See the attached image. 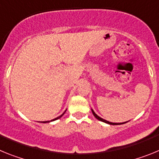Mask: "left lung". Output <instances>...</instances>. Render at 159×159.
<instances>
[{"mask_svg":"<svg viewBox=\"0 0 159 159\" xmlns=\"http://www.w3.org/2000/svg\"><path fill=\"white\" fill-rule=\"evenodd\" d=\"M92 113H93L94 116H95V117L97 119H99V120H100V121H102V122H104V123H108V124H111V125H120V124H123V123H111V122L107 121V120H105V119H102V118L99 117V116H97L96 114H95V112H94V111H93V110H92Z\"/></svg>","mask_w":159,"mask_h":159,"instance_id":"1","label":"left lung"}]
</instances>
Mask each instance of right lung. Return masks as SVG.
<instances>
[{"instance_id":"obj_1","label":"right lung","mask_w":159,"mask_h":159,"mask_svg":"<svg viewBox=\"0 0 159 159\" xmlns=\"http://www.w3.org/2000/svg\"><path fill=\"white\" fill-rule=\"evenodd\" d=\"M65 111H64V113H63L62 115H61V116H59V117H57V118H56V119H52V120H51V121H54V120H57V119H60V118H61V117H62V116H64V114L65 113ZM43 123H49V121H45V122H43Z\"/></svg>"}]
</instances>
